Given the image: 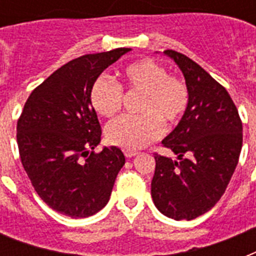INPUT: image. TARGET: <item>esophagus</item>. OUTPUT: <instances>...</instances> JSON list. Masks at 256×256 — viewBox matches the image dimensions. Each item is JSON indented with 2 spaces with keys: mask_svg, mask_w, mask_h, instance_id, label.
Returning <instances> with one entry per match:
<instances>
[{
  "mask_svg": "<svg viewBox=\"0 0 256 256\" xmlns=\"http://www.w3.org/2000/svg\"><path fill=\"white\" fill-rule=\"evenodd\" d=\"M124 156H128V158H132V156H136V154H138V152H136V150H130V148H126L124 150Z\"/></svg>",
  "mask_w": 256,
  "mask_h": 256,
  "instance_id": "obj_1",
  "label": "esophagus"
}]
</instances>
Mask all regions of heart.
Wrapping results in <instances>:
<instances>
[{"mask_svg":"<svg viewBox=\"0 0 256 256\" xmlns=\"http://www.w3.org/2000/svg\"><path fill=\"white\" fill-rule=\"evenodd\" d=\"M122 85L106 78H96L90 88V102L100 116H116L122 108L124 88L130 92H142L138 112L140 116H122L106 128V138L114 146L136 150L160 138L162 124L174 128L184 116L190 92L186 82L168 76V69L152 60L132 62L122 70Z\"/></svg>","mask_w":256,"mask_h":256,"instance_id":"obj_1","label":"heart"}]
</instances>
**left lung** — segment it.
<instances>
[{"instance_id":"8db88e82","label":"left lung","mask_w":256,"mask_h":256,"mask_svg":"<svg viewBox=\"0 0 256 256\" xmlns=\"http://www.w3.org/2000/svg\"><path fill=\"white\" fill-rule=\"evenodd\" d=\"M182 70L190 104L162 144L176 160L154 154L152 196L164 215L191 220L216 204L238 164L242 120L230 94L206 70L175 50H164Z\"/></svg>"}]
</instances>
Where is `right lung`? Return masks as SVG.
Segmentation results:
<instances>
[{"mask_svg": "<svg viewBox=\"0 0 256 256\" xmlns=\"http://www.w3.org/2000/svg\"><path fill=\"white\" fill-rule=\"evenodd\" d=\"M128 52L120 48L65 64L34 88L18 118L20 158L34 190L50 208L72 218H86L106 206L124 164L116 146L94 152L102 130L90 88Z\"/></svg>", "mask_w": 256, "mask_h": 256, "instance_id": "add662e5", "label": "right lung"}]
</instances>
